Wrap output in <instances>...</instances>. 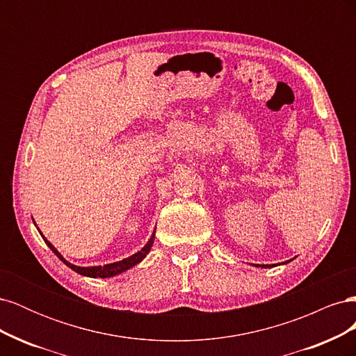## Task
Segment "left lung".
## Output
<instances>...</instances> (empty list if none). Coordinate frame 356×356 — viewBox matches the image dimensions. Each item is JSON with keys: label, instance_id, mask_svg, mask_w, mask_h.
I'll use <instances>...</instances> for the list:
<instances>
[{"label": "left lung", "instance_id": "left-lung-1", "mask_svg": "<svg viewBox=\"0 0 356 356\" xmlns=\"http://www.w3.org/2000/svg\"><path fill=\"white\" fill-rule=\"evenodd\" d=\"M261 267H267V266H264V264H263V266H261Z\"/></svg>", "mask_w": 356, "mask_h": 356}]
</instances>
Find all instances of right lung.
Segmentation results:
<instances>
[{
  "label": "right lung",
  "mask_w": 356,
  "mask_h": 356,
  "mask_svg": "<svg viewBox=\"0 0 356 356\" xmlns=\"http://www.w3.org/2000/svg\"><path fill=\"white\" fill-rule=\"evenodd\" d=\"M44 241H46V239H44ZM153 241H154V236H153L152 239H149V242L143 248L141 251L134 254L132 257L124 258V260H122V261H117V263H113V264H106V266H95V267H79V266H74V264L68 263V261L65 260V258H63V257L56 251V248L53 246L49 241H46V243L49 245L50 250L58 255L59 260H62L70 268H72L74 272H77V273H80V275H83V276H89V277H110V276H115V275H118V273H122V272L127 270V268L134 267L135 264H138L139 261H141L143 258H145V255L149 252V250H152Z\"/></svg>",
  "instance_id": "right-lung-1"
}]
</instances>
